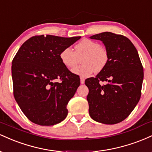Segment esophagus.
<instances>
[{"instance_id": "1", "label": "esophagus", "mask_w": 152, "mask_h": 152, "mask_svg": "<svg viewBox=\"0 0 152 152\" xmlns=\"http://www.w3.org/2000/svg\"><path fill=\"white\" fill-rule=\"evenodd\" d=\"M84 82H85L84 78L81 77V84H83V83H84Z\"/></svg>"}]
</instances>
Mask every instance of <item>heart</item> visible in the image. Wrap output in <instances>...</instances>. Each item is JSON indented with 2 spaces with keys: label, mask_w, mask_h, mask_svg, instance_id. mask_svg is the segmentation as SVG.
<instances>
[{
  "label": "heart",
  "mask_w": 152,
  "mask_h": 152,
  "mask_svg": "<svg viewBox=\"0 0 152 152\" xmlns=\"http://www.w3.org/2000/svg\"><path fill=\"white\" fill-rule=\"evenodd\" d=\"M74 51L71 48H66L60 53L61 61L68 69L73 68L81 59V65L72 69L74 74L88 77L94 71L100 72L104 70L109 61V54L105 48L92 40L84 38L74 47Z\"/></svg>",
  "instance_id": "1"
}]
</instances>
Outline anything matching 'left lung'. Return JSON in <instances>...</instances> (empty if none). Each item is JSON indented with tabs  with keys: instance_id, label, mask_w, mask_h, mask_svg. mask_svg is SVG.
Returning <instances> with one entry per match:
<instances>
[{
	"instance_id": "8db88e82",
	"label": "left lung",
	"mask_w": 152,
	"mask_h": 152,
	"mask_svg": "<svg viewBox=\"0 0 152 152\" xmlns=\"http://www.w3.org/2000/svg\"><path fill=\"white\" fill-rule=\"evenodd\" d=\"M100 40L109 61L95 78H87L89 114L94 121L115 124L128 117L141 97L144 70L135 46L128 38L104 32L91 36ZM101 81L107 83L103 85Z\"/></svg>"
}]
</instances>
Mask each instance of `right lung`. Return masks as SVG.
<instances>
[{
  "label": "right lung",
  "mask_w": 152,
  "mask_h": 152,
  "mask_svg": "<svg viewBox=\"0 0 152 152\" xmlns=\"http://www.w3.org/2000/svg\"><path fill=\"white\" fill-rule=\"evenodd\" d=\"M80 38L33 36L15 54L11 67L13 95L33 123L53 126L66 118V106L79 86L80 78L62 64L59 56Z\"/></svg>",
  "instance_id": "right-lung-1"
}]
</instances>
